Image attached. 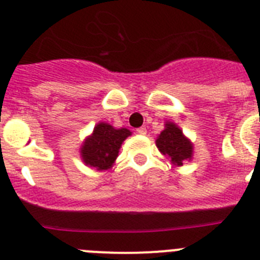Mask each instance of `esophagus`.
I'll use <instances>...</instances> for the list:
<instances>
[{"instance_id": "34e87169", "label": "esophagus", "mask_w": 260, "mask_h": 260, "mask_svg": "<svg viewBox=\"0 0 260 260\" xmlns=\"http://www.w3.org/2000/svg\"><path fill=\"white\" fill-rule=\"evenodd\" d=\"M137 133L138 134H141V135H146L147 134V128L144 127H139V128H137Z\"/></svg>"}]
</instances>
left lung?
Returning <instances> with one entry per match:
<instances>
[{
  "label": "left lung",
  "instance_id": "1",
  "mask_svg": "<svg viewBox=\"0 0 260 260\" xmlns=\"http://www.w3.org/2000/svg\"><path fill=\"white\" fill-rule=\"evenodd\" d=\"M156 146L177 167H182L183 162L192 157V143L173 122L165 123V128L156 139Z\"/></svg>",
  "mask_w": 260,
  "mask_h": 260
}]
</instances>
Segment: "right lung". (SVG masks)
<instances>
[{
	"instance_id": "add662e5",
	"label": "right lung",
	"mask_w": 260,
	"mask_h": 260,
	"mask_svg": "<svg viewBox=\"0 0 260 260\" xmlns=\"http://www.w3.org/2000/svg\"><path fill=\"white\" fill-rule=\"evenodd\" d=\"M128 135H132V132L127 128H114L109 123L99 122L80 148L82 160L98 171L109 169L116 161L121 144Z\"/></svg>"
}]
</instances>
